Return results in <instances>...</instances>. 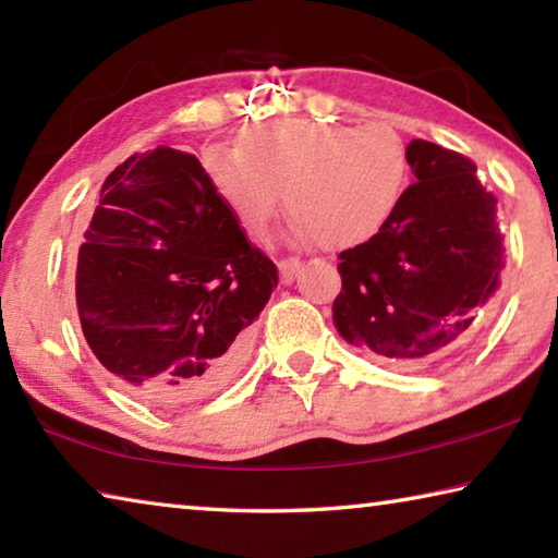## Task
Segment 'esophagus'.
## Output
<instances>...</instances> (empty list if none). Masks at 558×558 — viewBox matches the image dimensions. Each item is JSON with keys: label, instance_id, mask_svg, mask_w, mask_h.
<instances>
[{"label": "esophagus", "instance_id": "obj_1", "mask_svg": "<svg viewBox=\"0 0 558 558\" xmlns=\"http://www.w3.org/2000/svg\"><path fill=\"white\" fill-rule=\"evenodd\" d=\"M300 266H302V260H300V258H295V256H290V258H282V260L278 263L282 282H290L292 278H295V272L300 270Z\"/></svg>", "mask_w": 558, "mask_h": 558}]
</instances>
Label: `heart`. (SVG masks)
<instances>
[{"label": "heart", "mask_w": 558, "mask_h": 558, "mask_svg": "<svg viewBox=\"0 0 558 558\" xmlns=\"http://www.w3.org/2000/svg\"><path fill=\"white\" fill-rule=\"evenodd\" d=\"M202 165L226 209L253 239L268 231L286 192L298 231L317 235L327 248H349L381 233L409 182L403 140L381 122H268L243 132L239 153L204 149Z\"/></svg>", "instance_id": "heart-1"}]
</instances>
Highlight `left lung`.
I'll return each instance as SVG.
<instances>
[{
  "label": "left lung",
  "mask_w": 558,
  "mask_h": 558,
  "mask_svg": "<svg viewBox=\"0 0 558 558\" xmlns=\"http://www.w3.org/2000/svg\"><path fill=\"white\" fill-rule=\"evenodd\" d=\"M415 182L374 239L339 253L332 317L347 342L386 362L426 366L465 339L505 268L497 196L460 153L405 147Z\"/></svg>",
  "instance_id": "obj_1"
}]
</instances>
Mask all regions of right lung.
Listing matches in <instances>:
<instances>
[{
    "label": "right lung",
    "instance_id": "right-lung-1",
    "mask_svg": "<svg viewBox=\"0 0 558 558\" xmlns=\"http://www.w3.org/2000/svg\"><path fill=\"white\" fill-rule=\"evenodd\" d=\"M278 268L199 159L135 153L100 189L75 268L81 327L112 381L153 405L199 401L245 362Z\"/></svg>",
    "mask_w": 558,
    "mask_h": 558
}]
</instances>
